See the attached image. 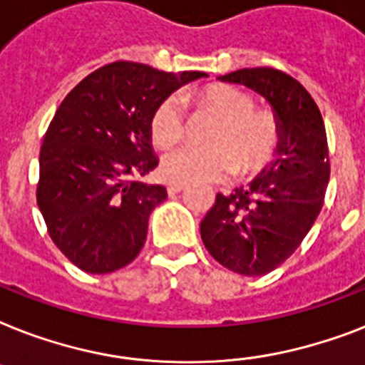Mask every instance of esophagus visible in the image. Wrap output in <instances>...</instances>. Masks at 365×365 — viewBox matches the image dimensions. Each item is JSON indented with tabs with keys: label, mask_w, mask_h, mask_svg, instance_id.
<instances>
[{
	"label": "esophagus",
	"mask_w": 365,
	"mask_h": 365,
	"mask_svg": "<svg viewBox=\"0 0 365 365\" xmlns=\"http://www.w3.org/2000/svg\"><path fill=\"white\" fill-rule=\"evenodd\" d=\"M183 189H185V183H178V182H173V183H168L167 191H168V195H176V192L183 191Z\"/></svg>",
	"instance_id": "obj_1"
}]
</instances>
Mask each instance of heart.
<instances>
[{"mask_svg":"<svg viewBox=\"0 0 365 365\" xmlns=\"http://www.w3.org/2000/svg\"><path fill=\"white\" fill-rule=\"evenodd\" d=\"M197 112H208L217 121L206 140L212 146H185L163 159V174L170 182H221L240 173L257 176L269 167L281 144V123L268 108H255V99L242 88L212 84L192 96ZM185 108L170 96L155 106L150 135L157 148L168 150L185 135Z\"/></svg>","mask_w":365,"mask_h":365,"instance_id":"obj_1","label":"heart"}]
</instances>
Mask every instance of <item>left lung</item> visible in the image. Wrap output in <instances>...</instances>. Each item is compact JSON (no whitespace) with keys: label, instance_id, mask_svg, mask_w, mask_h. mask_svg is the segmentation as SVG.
Masks as SVG:
<instances>
[{"label":"left lung","instance_id":"1","mask_svg":"<svg viewBox=\"0 0 365 365\" xmlns=\"http://www.w3.org/2000/svg\"><path fill=\"white\" fill-rule=\"evenodd\" d=\"M242 84L272 105L281 123L277 159L250 187L217 192L200 236L213 259L240 275H264L298 250L321 213L330 180L327 129L304 86L272 67L219 76Z\"/></svg>","mask_w":365,"mask_h":365}]
</instances>
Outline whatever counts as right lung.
<instances>
[{
    "mask_svg": "<svg viewBox=\"0 0 365 365\" xmlns=\"http://www.w3.org/2000/svg\"><path fill=\"white\" fill-rule=\"evenodd\" d=\"M208 76L135 61L93 71L61 101L38 155L37 204L50 238L88 274H110L144 247L148 219L167 198L136 178L159 165L150 120L180 86Z\"/></svg>",
    "mask_w": 365,
    "mask_h": 365,
    "instance_id": "obj_1",
    "label": "right lung"
}]
</instances>
